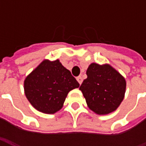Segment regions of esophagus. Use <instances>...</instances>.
I'll use <instances>...</instances> for the list:
<instances>
[{
	"label": "esophagus",
	"mask_w": 146,
	"mask_h": 146,
	"mask_svg": "<svg viewBox=\"0 0 146 146\" xmlns=\"http://www.w3.org/2000/svg\"><path fill=\"white\" fill-rule=\"evenodd\" d=\"M76 79H77V81L79 82V84H81L82 81H83V80H82L81 76H78V77H77Z\"/></svg>",
	"instance_id": "esophagus-1"
}]
</instances>
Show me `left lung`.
<instances>
[{"label":"left lung","mask_w":146,"mask_h":146,"mask_svg":"<svg viewBox=\"0 0 146 146\" xmlns=\"http://www.w3.org/2000/svg\"><path fill=\"white\" fill-rule=\"evenodd\" d=\"M80 90L88 108L98 115H107L117 109L126 92V80L110 65L92 63Z\"/></svg>","instance_id":"1"}]
</instances>
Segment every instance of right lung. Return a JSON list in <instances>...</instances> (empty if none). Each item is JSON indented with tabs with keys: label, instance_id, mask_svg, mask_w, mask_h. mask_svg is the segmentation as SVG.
<instances>
[{
	"label": "right lung",
	"instance_id": "obj_1",
	"mask_svg": "<svg viewBox=\"0 0 146 146\" xmlns=\"http://www.w3.org/2000/svg\"><path fill=\"white\" fill-rule=\"evenodd\" d=\"M80 84L59 60H44L24 80V93L29 102L44 114H54L63 106L70 90Z\"/></svg>",
	"mask_w": 146,
	"mask_h": 146
}]
</instances>
